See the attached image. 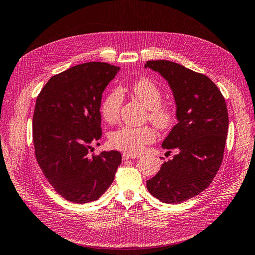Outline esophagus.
<instances>
[{
	"label": "esophagus",
	"instance_id": "obj_1",
	"mask_svg": "<svg viewBox=\"0 0 255 255\" xmlns=\"http://www.w3.org/2000/svg\"><path fill=\"white\" fill-rule=\"evenodd\" d=\"M140 157V154H135V153H129V152H124L123 153V159H131V158H137Z\"/></svg>",
	"mask_w": 255,
	"mask_h": 255
}]
</instances>
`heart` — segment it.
Here are the masks:
<instances>
[{"label":"heart","instance_id":"heart-1","mask_svg":"<svg viewBox=\"0 0 255 255\" xmlns=\"http://www.w3.org/2000/svg\"><path fill=\"white\" fill-rule=\"evenodd\" d=\"M129 92L147 109L146 118L158 130H167L175 121V112L170 105L162 103V91L154 81L142 77L130 84ZM123 104V94L120 89H112L101 102V114L104 120L113 124L120 117ZM155 139V130L151 126H123L110 135V143L115 149L137 153L145 144Z\"/></svg>","mask_w":255,"mask_h":255}]
</instances>
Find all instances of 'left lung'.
I'll use <instances>...</instances> for the list:
<instances>
[{
	"instance_id": "1",
	"label": "left lung",
	"mask_w": 255,
	"mask_h": 255,
	"mask_svg": "<svg viewBox=\"0 0 255 255\" xmlns=\"http://www.w3.org/2000/svg\"><path fill=\"white\" fill-rule=\"evenodd\" d=\"M145 67L168 81L178 120L162 144L167 153H178L164 162L146 188L161 202L182 203L205 190L221 167L228 131L226 102L208 76L180 64L147 61Z\"/></svg>"
}]
</instances>
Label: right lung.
Returning <instances> with one entry per match:
<instances>
[{"instance_id":"add662e5","label":"right lung","mask_w":255,"mask_h":255,"mask_svg":"<svg viewBox=\"0 0 255 255\" xmlns=\"http://www.w3.org/2000/svg\"><path fill=\"white\" fill-rule=\"evenodd\" d=\"M120 67L90 62L53 76L40 91L32 118L34 155L45 179L65 200H98L122 163L118 151L94 154L102 135L101 100Z\"/></svg>"}]
</instances>
